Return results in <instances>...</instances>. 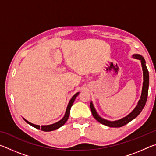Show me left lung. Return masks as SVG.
<instances>
[{
  "instance_id": "left-lung-1",
  "label": "left lung",
  "mask_w": 156,
  "mask_h": 156,
  "mask_svg": "<svg viewBox=\"0 0 156 156\" xmlns=\"http://www.w3.org/2000/svg\"><path fill=\"white\" fill-rule=\"evenodd\" d=\"M133 57L134 58L140 60L141 62L142 72H143V84H142V93L141 96L140 98L139 101L137 104L136 107L134 108V109L132 112L128 114L125 117L121 118L120 120H115V121H109L107 120H105L104 118L100 117L97 113L96 109L93 105V102H91L90 103V107L91 111L92 113V115L94 117L98 122L102 124V125H106L109 126V127H121L124 125L128 124L131 120H133L134 118H136L138 116L140 112L143 109V108L146 104L147 96H148V91H149V72L146 66V62L143 57L140 54H133Z\"/></svg>"
}]
</instances>
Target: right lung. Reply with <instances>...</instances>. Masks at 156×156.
<instances>
[{"mask_svg": "<svg viewBox=\"0 0 156 156\" xmlns=\"http://www.w3.org/2000/svg\"><path fill=\"white\" fill-rule=\"evenodd\" d=\"M79 93H80V92H77V93H76L75 95H73L72 98H71V100H69V103H68V105L67 107V109H66V112H65L64 116H63V118L61 120H59L58 122L54 123V124H51V125H43V126H40L39 125H34V124L30 122L27 120H25V118H23V120H24L27 124H29V125H30L31 126H34V127H35L36 129H41V130L43 131H54V130H56V129H59L60 126H62L63 125H65V123L67 121L69 116V114H70L71 107H72V106L73 105V102H74L76 98L78 96Z\"/></svg>", "mask_w": 156, "mask_h": 156, "instance_id": "right-lung-1", "label": "right lung"}]
</instances>
